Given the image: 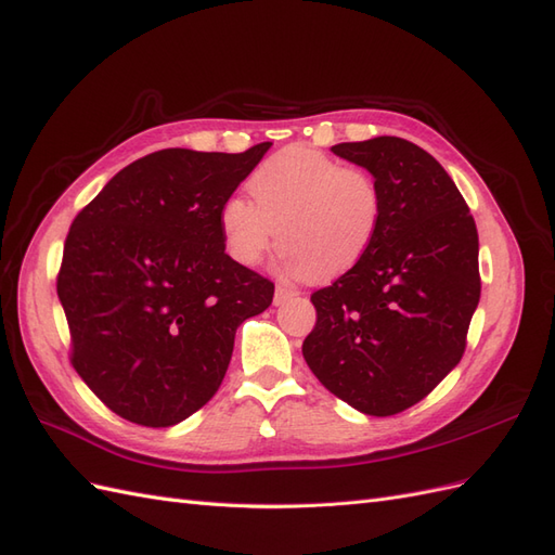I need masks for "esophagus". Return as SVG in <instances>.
Returning a JSON list of instances; mask_svg holds the SVG:
<instances>
[{
    "label": "esophagus",
    "instance_id": "34e87169",
    "mask_svg": "<svg viewBox=\"0 0 555 555\" xmlns=\"http://www.w3.org/2000/svg\"><path fill=\"white\" fill-rule=\"evenodd\" d=\"M296 296H298L296 289L282 287V284H278V289H275V306H284V304H287V300H292V298H296Z\"/></svg>",
    "mask_w": 555,
    "mask_h": 555
}]
</instances>
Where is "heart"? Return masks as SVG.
<instances>
[{
  "mask_svg": "<svg viewBox=\"0 0 555 555\" xmlns=\"http://www.w3.org/2000/svg\"><path fill=\"white\" fill-rule=\"evenodd\" d=\"M245 198L220 210L229 255L257 266L278 236L289 273L310 280L345 275L371 251L384 201L377 180L310 145H287L247 180Z\"/></svg>",
  "mask_w": 555,
  "mask_h": 555,
  "instance_id": "heart-1",
  "label": "heart"
}]
</instances>
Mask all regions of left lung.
<instances>
[{
    "label": "left lung",
    "mask_w": 555,
    "mask_h": 555,
    "mask_svg": "<svg viewBox=\"0 0 555 555\" xmlns=\"http://www.w3.org/2000/svg\"><path fill=\"white\" fill-rule=\"evenodd\" d=\"M379 184L371 251L310 296L304 357L326 389L371 416L424 400L459 365L479 294V236L440 162L398 137L333 145Z\"/></svg>",
    "instance_id": "8db88e82"
}]
</instances>
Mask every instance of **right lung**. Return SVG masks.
<instances>
[{"label":"right lung","mask_w":555,"mask_h":555,"mask_svg":"<svg viewBox=\"0 0 555 555\" xmlns=\"http://www.w3.org/2000/svg\"><path fill=\"white\" fill-rule=\"evenodd\" d=\"M273 143L169 147L108 180L64 241L57 296L72 365L117 416L176 426L220 389L236 328L275 284L233 261L220 210Z\"/></svg>","instance_id":"1"}]
</instances>
